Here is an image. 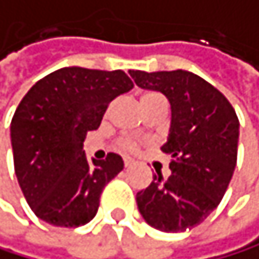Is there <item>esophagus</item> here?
<instances>
[{
	"label": "esophagus",
	"mask_w": 259,
	"mask_h": 259,
	"mask_svg": "<svg viewBox=\"0 0 259 259\" xmlns=\"http://www.w3.org/2000/svg\"><path fill=\"white\" fill-rule=\"evenodd\" d=\"M132 164H134L132 159H128V157H125V159H124V167H131Z\"/></svg>",
	"instance_id": "1"
}]
</instances>
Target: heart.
<instances>
[{
    "label": "heart",
    "instance_id": "heart-1",
    "mask_svg": "<svg viewBox=\"0 0 259 259\" xmlns=\"http://www.w3.org/2000/svg\"><path fill=\"white\" fill-rule=\"evenodd\" d=\"M154 100H164V97L157 92H146L142 95V105L154 102ZM117 146L124 149V151H137V149L140 148V143H138V140L134 137H122L117 140Z\"/></svg>",
    "mask_w": 259,
    "mask_h": 259
}]
</instances>
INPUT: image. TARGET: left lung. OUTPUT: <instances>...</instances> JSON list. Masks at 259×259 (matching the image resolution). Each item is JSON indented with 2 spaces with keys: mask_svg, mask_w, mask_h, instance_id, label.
I'll list each match as a JSON object with an SVG mask.
<instances>
[{
  "mask_svg": "<svg viewBox=\"0 0 259 259\" xmlns=\"http://www.w3.org/2000/svg\"><path fill=\"white\" fill-rule=\"evenodd\" d=\"M137 85L162 92L172 106V125L161 148L172 156L168 178L153 175L137 193L145 221L164 232L191 229L223 199L237 164L239 119L228 98L200 76L175 70L128 71Z\"/></svg>",
  "mask_w": 259,
  "mask_h": 259,
  "instance_id": "8db88e82",
  "label": "left lung"
}]
</instances>
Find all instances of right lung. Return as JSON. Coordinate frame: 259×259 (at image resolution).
I'll return each instance as SVG.
<instances>
[{"label":"right lung","mask_w":259,"mask_h":259,"mask_svg":"<svg viewBox=\"0 0 259 259\" xmlns=\"http://www.w3.org/2000/svg\"><path fill=\"white\" fill-rule=\"evenodd\" d=\"M132 87L122 70L66 66L44 76L22 98L11 122L14 168L38 218L77 228L97 215L103 188L124 162L114 153L87 161L84 138L98 128L111 100Z\"/></svg>","instance_id":"obj_1"}]
</instances>
